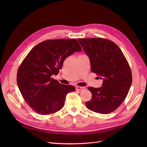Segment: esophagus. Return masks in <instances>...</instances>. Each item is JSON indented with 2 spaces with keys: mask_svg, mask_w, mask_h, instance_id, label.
<instances>
[{
  "mask_svg": "<svg viewBox=\"0 0 147 147\" xmlns=\"http://www.w3.org/2000/svg\"><path fill=\"white\" fill-rule=\"evenodd\" d=\"M76 89L77 90H78V91H83V90L86 89V88L80 87V86H76Z\"/></svg>",
  "mask_w": 147,
  "mask_h": 147,
  "instance_id": "obj_1",
  "label": "esophagus"
}]
</instances>
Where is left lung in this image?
<instances>
[{
  "instance_id": "left-lung-1",
  "label": "left lung",
  "mask_w": 147,
  "mask_h": 147,
  "mask_svg": "<svg viewBox=\"0 0 147 147\" xmlns=\"http://www.w3.org/2000/svg\"><path fill=\"white\" fill-rule=\"evenodd\" d=\"M90 59L91 70L103 80L102 87L88 89L92 94L88 109L100 114L114 111L124 101L132 84L127 61L118 46L102 38H78Z\"/></svg>"
}]
</instances>
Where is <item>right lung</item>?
Wrapping results in <instances>:
<instances>
[{"mask_svg":"<svg viewBox=\"0 0 147 147\" xmlns=\"http://www.w3.org/2000/svg\"><path fill=\"white\" fill-rule=\"evenodd\" d=\"M82 48L78 40L56 39L44 41L30 51L17 73L18 88L27 103L39 114L48 115L64 107L66 95L75 90L52 78L62 68L65 59Z\"/></svg>","mask_w":147,"mask_h":147,"instance_id":"right-lung-1","label":"right lung"}]
</instances>
